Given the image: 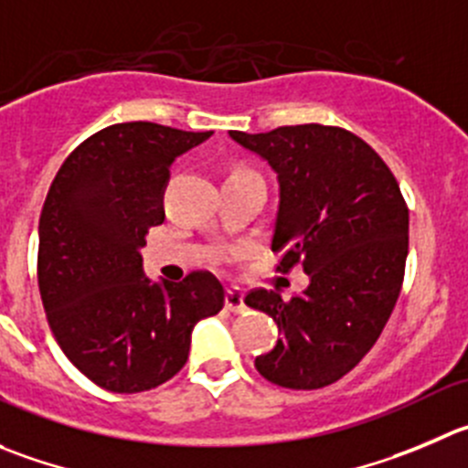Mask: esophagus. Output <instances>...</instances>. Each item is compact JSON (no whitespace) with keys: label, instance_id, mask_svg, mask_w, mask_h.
Wrapping results in <instances>:
<instances>
[{"label":"esophagus","instance_id":"obj_1","mask_svg":"<svg viewBox=\"0 0 468 468\" xmlns=\"http://www.w3.org/2000/svg\"><path fill=\"white\" fill-rule=\"evenodd\" d=\"M225 308L229 310V313H234V314L243 313V310L248 308L246 301H243V292H241V289H237V287L227 289V293H225Z\"/></svg>","mask_w":468,"mask_h":468}]
</instances>
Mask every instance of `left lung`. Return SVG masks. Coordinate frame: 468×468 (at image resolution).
Instances as JSON below:
<instances>
[{"mask_svg": "<svg viewBox=\"0 0 468 468\" xmlns=\"http://www.w3.org/2000/svg\"><path fill=\"white\" fill-rule=\"evenodd\" d=\"M278 175L271 250L275 271L303 266L310 284L282 301L252 289L246 305L278 324L280 340L255 358L264 379L314 390L342 379L375 346L398 303L409 252V208L388 165L340 126L301 123L229 133Z\"/></svg>", "mask_w": 468, "mask_h": 468, "instance_id": "8db88e82", "label": "left lung"}]
</instances>
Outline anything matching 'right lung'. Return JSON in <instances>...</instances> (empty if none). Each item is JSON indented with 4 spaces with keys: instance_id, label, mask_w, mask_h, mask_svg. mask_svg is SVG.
<instances>
[{
    "instance_id": "add662e5",
    "label": "right lung",
    "mask_w": 468,
    "mask_h": 468,
    "mask_svg": "<svg viewBox=\"0 0 468 468\" xmlns=\"http://www.w3.org/2000/svg\"><path fill=\"white\" fill-rule=\"evenodd\" d=\"M211 137L151 122L114 123L75 146L38 220V289L66 358L110 393H144L188 360L190 333L225 305L208 271L151 282L140 248L165 220L176 155Z\"/></svg>"
}]
</instances>
